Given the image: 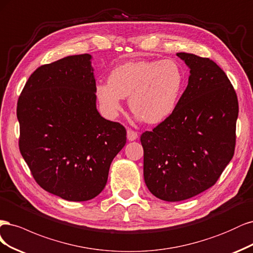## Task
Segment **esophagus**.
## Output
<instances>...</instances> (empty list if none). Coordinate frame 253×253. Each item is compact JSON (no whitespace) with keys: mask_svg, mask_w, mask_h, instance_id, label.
<instances>
[{"mask_svg":"<svg viewBox=\"0 0 253 253\" xmlns=\"http://www.w3.org/2000/svg\"><path fill=\"white\" fill-rule=\"evenodd\" d=\"M138 137V134H137V132H135V131H133L132 129H128L127 130V138H128V141H135L136 138Z\"/></svg>","mask_w":253,"mask_h":253,"instance_id":"34e87169","label":"esophagus"}]
</instances>
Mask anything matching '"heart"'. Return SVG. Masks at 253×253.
<instances>
[{
    "label": "heart",
    "mask_w": 253,
    "mask_h": 253,
    "mask_svg": "<svg viewBox=\"0 0 253 253\" xmlns=\"http://www.w3.org/2000/svg\"><path fill=\"white\" fill-rule=\"evenodd\" d=\"M184 76L172 60L128 62L115 67L107 83L95 85L103 111L116 118L129 97V107L148 124H159L172 115L180 100Z\"/></svg>",
    "instance_id": "1"
}]
</instances>
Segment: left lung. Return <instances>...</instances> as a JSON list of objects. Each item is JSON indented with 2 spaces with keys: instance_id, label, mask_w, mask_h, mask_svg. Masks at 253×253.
<instances>
[{
  "instance_id": "8db88e82",
  "label": "left lung",
  "mask_w": 253,
  "mask_h": 253,
  "mask_svg": "<svg viewBox=\"0 0 253 253\" xmlns=\"http://www.w3.org/2000/svg\"><path fill=\"white\" fill-rule=\"evenodd\" d=\"M176 55L190 69L172 115L141 135L144 180L163 201L178 202L213 186L231 161L239 103L225 72L210 59Z\"/></svg>"
}]
</instances>
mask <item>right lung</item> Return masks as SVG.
Returning <instances> with one entry per match:
<instances>
[{
	"instance_id": "1",
	"label": "right lung",
	"mask_w": 253,
	"mask_h": 253,
	"mask_svg": "<svg viewBox=\"0 0 253 253\" xmlns=\"http://www.w3.org/2000/svg\"><path fill=\"white\" fill-rule=\"evenodd\" d=\"M88 53L39 67L19 97V147L36 182L71 202L105 188L112 160L126 144V129L96 109Z\"/></svg>"
}]
</instances>
